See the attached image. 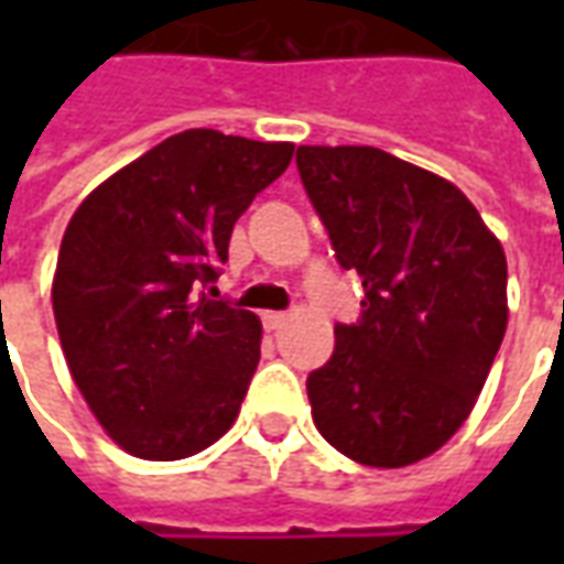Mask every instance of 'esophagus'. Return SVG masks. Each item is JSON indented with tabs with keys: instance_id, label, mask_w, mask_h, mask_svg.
Instances as JSON below:
<instances>
[{
	"instance_id": "1",
	"label": "esophagus",
	"mask_w": 564,
	"mask_h": 564,
	"mask_svg": "<svg viewBox=\"0 0 564 564\" xmlns=\"http://www.w3.org/2000/svg\"><path fill=\"white\" fill-rule=\"evenodd\" d=\"M283 323H286V314H283V311H265V314H262V326L269 332L281 329Z\"/></svg>"
}]
</instances>
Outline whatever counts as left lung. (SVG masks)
I'll list each match as a JSON object with an SVG mask.
<instances>
[{
  "label": "left lung",
  "mask_w": 564,
  "mask_h": 564,
  "mask_svg": "<svg viewBox=\"0 0 564 564\" xmlns=\"http://www.w3.org/2000/svg\"><path fill=\"white\" fill-rule=\"evenodd\" d=\"M295 165L362 317L307 375L319 435L402 468L456 435L508 329V259L459 186L378 148H299Z\"/></svg>",
  "instance_id": "obj_1"
}]
</instances>
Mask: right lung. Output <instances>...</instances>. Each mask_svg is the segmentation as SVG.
<instances>
[{"label":"right lung","mask_w":564,"mask_h":564,"mask_svg":"<svg viewBox=\"0 0 564 564\" xmlns=\"http://www.w3.org/2000/svg\"><path fill=\"white\" fill-rule=\"evenodd\" d=\"M290 160V141L186 129L111 174L68 220L56 332L80 395L132 456L186 459L241 411L262 323L198 286L220 278L235 220Z\"/></svg>","instance_id":"obj_1"}]
</instances>
